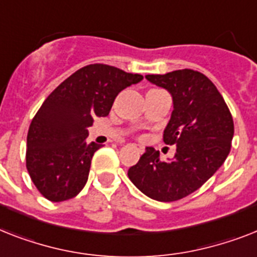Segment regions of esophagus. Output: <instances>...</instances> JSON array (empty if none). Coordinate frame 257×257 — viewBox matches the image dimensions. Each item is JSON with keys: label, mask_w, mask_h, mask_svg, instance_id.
Returning a JSON list of instances; mask_svg holds the SVG:
<instances>
[{"label": "esophagus", "mask_w": 257, "mask_h": 257, "mask_svg": "<svg viewBox=\"0 0 257 257\" xmlns=\"http://www.w3.org/2000/svg\"><path fill=\"white\" fill-rule=\"evenodd\" d=\"M139 150H140V152H143V148H141V147H139Z\"/></svg>", "instance_id": "1"}]
</instances>
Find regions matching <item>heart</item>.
<instances>
[{
	"label": "heart",
	"mask_w": 257,
	"mask_h": 257,
	"mask_svg": "<svg viewBox=\"0 0 257 257\" xmlns=\"http://www.w3.org/2000/svg\"><path fill=\"white\" fill-rule=\"evenodd\" d=\"M154 92H164V91H161V89H150L148 93H154Z\"/></svg>",
	"instance_id": "heart-1"
}]
</instances>
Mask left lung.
Wrapping results in <instances>:
<instances>
[{
    "label": "left lung",
    "instance_id": "1",
    "mask_svg": "<svg viewBox=\"0 0 257 257\" xmlns=\"http://www.w3.org/2000/svg\"><path fill=\"white\" fill-rule=\"evenodd\" d=\"M145 78L172 93L174 109L164 143L177 145V152L173 160L164 161L158 150L148 147L129 168L128 177L152 199L178 201L199 189L226 161L233 137L232 114L202 72L185 68Z\"/></svg>",
    "mask_w": 257,
    "mask_h": 257
}]
</instances>
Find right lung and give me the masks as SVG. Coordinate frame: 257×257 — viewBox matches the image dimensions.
<instances>
[{"mask_svg": "<svg viewBox=\"0 0 257 257\" xmlns=\"http://www.w3.org/2000/svg\"><path fill=\"white\" fill-rule=\"evenodd\" d=\"M108 64H88L62 81L43 101L27 132L26 168L39 193L51 202L76 197L87 183L95 152L87 128L105 117L118 93L143 80Z\"/></svg>", "mask_w": 257, "mask_h": 257, "instance_id": "obj_1", "label": "right lung"}]
</instances>
